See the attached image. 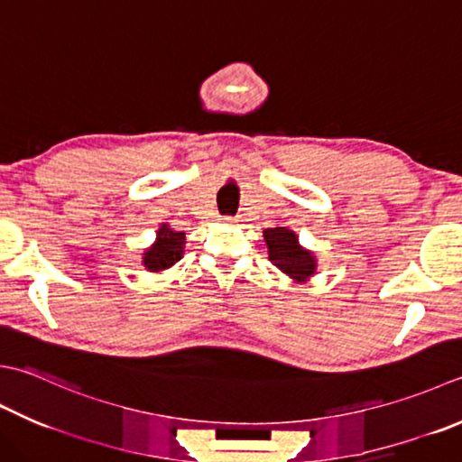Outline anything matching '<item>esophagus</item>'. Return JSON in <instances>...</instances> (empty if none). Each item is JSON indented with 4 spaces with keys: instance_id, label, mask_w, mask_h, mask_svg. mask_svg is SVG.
I'll use <instances>...</instances> for the list:
<instances>
[{
    "instance_id": "obj_1",
    "label": "esophagus",
    "mask_w": 462,
    "mask_h": 462,
    "mask_svg": "<svg viewBox=\"0 0 462 462\" xmlns=\"http://www.w3.org/2000/svg\"><path fill=\"white\" fill-rule=\"evenodd\" d=\"M228 222H242V216H236V218H226Z\"/></svg>"
}]
</instances>
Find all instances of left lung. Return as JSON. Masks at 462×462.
I'll use <instances>...</instances> for the list:
<instances>
[{
	"instance_id": "obj_1",
	"label": "left lung",
	"mask_w": 462,
	"mask_h": 462,
	"mask_svg": "<svg viewBox=\"0 0 462 462\" xmlns=\"http://www.w3.org/2000/svg\"><path fill=\"white\" fill-rule=\"evenodd\" d=\"M262 234H264L270 262L286 276H291L296 282H306L316 273L314 254L298 244V236L292 230L266 228Z\"/></svg>"
}]
</instances>
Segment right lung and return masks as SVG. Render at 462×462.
<instances>
[{
  "mask_svg": "<svg viewBox=\"0 0 462 462\" xmlns=\"http://www.w3.org/2000/svg\"><path fill=\"white\" fill-rule=\"evenodd\" d=\"M156 236V242L143 252L142 258L143 266H146L150 273H162V270L174 266L184 254V232H176L171 230L168 224H162Z\"/></svg>",
  "mask_w": 462,
  "mask_h": 462,
  "instance_id": "1",
  "label": "right lung"
}]
</instances>
